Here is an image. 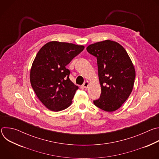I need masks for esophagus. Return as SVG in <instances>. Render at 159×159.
<instances>
[{
  "label": "esophagus",
  "mask_w": 159,
  "mask_h": 159,
  "mask_svg": "<svg viewBox=\"0 0 159 159\" xmlns=\"http://www.w3.org/2000/svg\"><path fill=\"white\" fill-rule=\"evenodd\" d=\"M89 82L88 81H86V82H85L83 84L82 87H83L84 88H85V89H87V88L89 87Z\"/></svg>",
  "instance_id": "34e87169"
}]
</instances>
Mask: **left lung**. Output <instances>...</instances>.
<instances>
[{
  "instance_id": "left-lung-1",
  "label": "left lung",
  "mask_w": 159,
  "mask_h": 159,
  "mask_svg": "<svg viewBox=\"0 0 159 159\" xmlns=\"http://www.w3.org/2000/svg\"><path fill=\"white\" fill-rule=\"evenodd\" d=\"M87 51L97 58L101 87L95 106L107 111L119 109L129 96L134 85L135 70L125 49L116 41L105 40L90 44Z\"/></svg>"
}]
</instances>
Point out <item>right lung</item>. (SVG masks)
Returning <instances> with one entry per match:
<instances>
[{
	"label": "right lung",
	"mask_w": 159,
	"mask_h": 159,
	"mask_svg": "<svg viewBox=\"0 0 159 159\" xmlns=\"http://www.w3.org/2000/svg\"><path fill=\"white\" fill-rule=\"evenodd\" d=\"M84 49L82 45L50 41L38 52L30 71L31 86L48 109L59 111L69 107L79 87L69 79L66 66Z\"/></svg>",
	"instance_id": "add662e5"
}]
</instances>
